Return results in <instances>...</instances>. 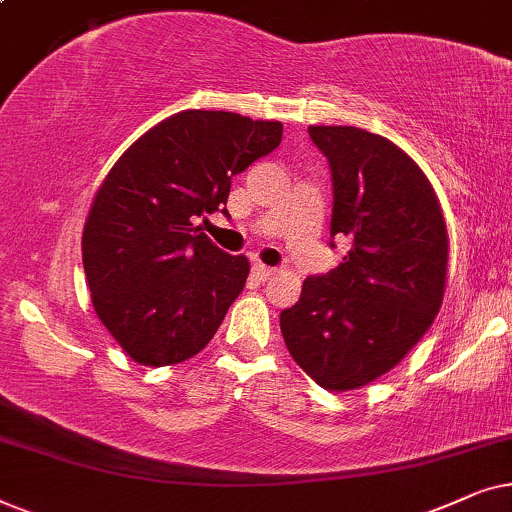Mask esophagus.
I'll return each mask as SVG.
<instances>
[{
    "mask_svg": "<svg viewBox=\"0 0 512 512\" xmlns=\"http://www.w3.org/2000/svg\"><path fill=\"white\" fill-rule=\"evenodd\" d=\"M252 271H255V276L260 278V281H271V278L276 276V269L274 267H267V264H252Z\"/></svg>",
    "mask_w": 512,
    "mask_h": 512,
    "instance_id": "34e87169",
    "label": "esophagus"
}]
</instances>
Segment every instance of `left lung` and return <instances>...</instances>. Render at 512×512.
<instances>
[{
    "label": "left lung",
    "mask_w": 512,
    "mask_h": 512,
    "mask_svg": "<svg viewBox=\"0 0 512 512\" xmlns=\"http://www.w3.org/2000/svg\"><path fill=\"white\" fill-rule=\"evenodd\" d=\"M309 135L330 163V236L351 248L330 274L306 278L281 332L295 363L342 393L393 370L426 335L445 297L449 236L431 182L398 145L356 126Z\"/></svg>",
    "instance_id": "8db88e82"
}]
</instances>
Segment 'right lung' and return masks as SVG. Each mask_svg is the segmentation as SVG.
Instances as JSON below:
<instances>
[{"label": "right lung", "instance_id": "right-lung-1", "mask_svg": "<svg viewBox=\"0 0 512 512\" xmlns=\"http://www.w3.org/2000/svg\"><path fill=\"white\" fill-rule=\"evenodd\" d=\"M281 138V121L185 109L149 128L102 180L81 255L93 309L135 363H182L215 337L250 262L217 248L196 220L227 213L231 177Z\"/></svg>", "mask_w": 512, "mask_h": 512}]
</instances>
